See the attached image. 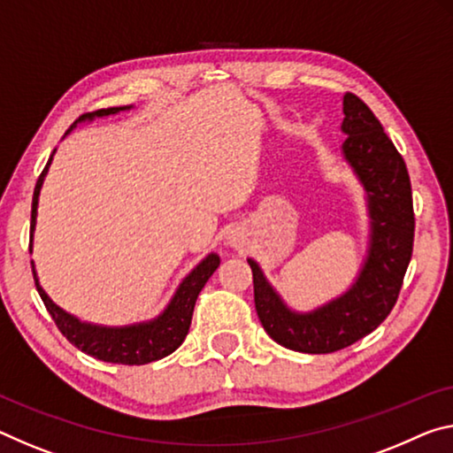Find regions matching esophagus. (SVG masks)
<instances>
[{"mask_svg":"<svg viewBox=\"0 0 453 453\" xmlns=\"http://www.w3.org/2000/svg\"><path fill=\"white\" fill-rule=\"evenodd\" d=\"M229 242H232L235 248H240V238H238V235H235V234L232 235V238H229Z\"/></svg>","mask_w":453,"mask_h":453,"instance_id":"34e87169","label":"esophagus"}]
</instances>
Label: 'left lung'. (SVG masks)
I'll list each match as a JSON object with an SVG mask.
<instances>
[{
    "label": "left lung",
    "mask_w": 453,
    "mask_h": 453,
    "mask_svg": "<svg viewBox=\"0 0 453 453\" xmlns=\"http://www.w3.org/2000/svg\"><path fill=\"white\" fill-rule=\"evenodd\" d=\"M344 159L367 189L371 248L357 282L347 294L311 314L286 308L262 270L248 260L254 276L256 312L265 333L298 353L326 355L361 341L389 317L413 252L415 213L411 181L403 157L383 125L353 92L342 96Z\"/></svg>",
    "instance_id": "left-lung-1"
}]
</instances>
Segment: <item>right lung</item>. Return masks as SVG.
<instances>
[{"mask_svg": "<svg viewBox=\"0 0 453 453\" xmlns=\"http://www.w3.org/2000/svg\"><path fill=\"white\" fill-rule=\"evenodd\" d=\"M128 106H111V109H100L96 112H84L78 120L95 119V117H106V114H117L119 111H127ZM76 120V123H78ZM72 125L66 134L76 127ZM52 161L50 157L44 171H42L38 177V183H35L34 189V199H32V226L30 229L34 232L35 224V207H38V196L42 181H44V175L48 171V165ZM219 257L215 254H210L201 262L191 274L183 280L179 290L175 292L171 304L165 308V312L159 319L142 322V325H133L125 328H104V326H92L81 322L78 319L72 317V314L64 312L60 306H56L52 300L48 298V294L42 290L38 282V276H35V270L32 265V274L35 288H38L40 298L44 300L46 311L50 317L56 322L60 333L66 336V339L74 344L76 349H81L82 353L98 358V361L104 363H119V365H147L153 361H159V358L167 357L173 353V350L185 341V336L189 333L193 308H196V300L199 296L201 288H203L207 280L218 270Z\"/></svg>", "mask_w": 453, "mask_h": 453, "instance_id": "1", "label": "right lung"}]
</instances>
